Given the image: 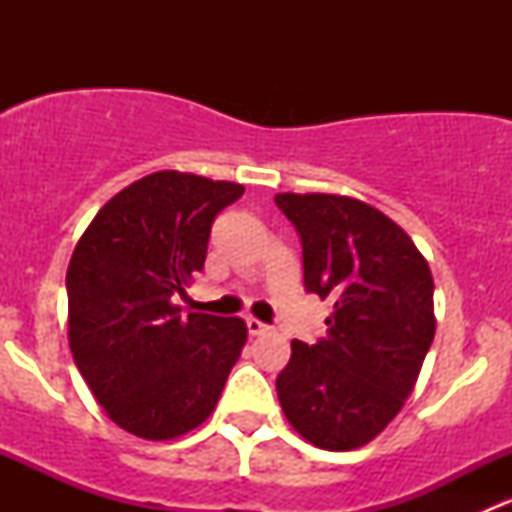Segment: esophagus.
Returning <instances> with one entry per match:
<instances>
[{
	"label": "esophagus",
	"instance_id": "obj_1",
	"mask_svg": "<svg viewBox=\"0 0 512 512\" xmlns=\"http://www.w3.org/2000/svg\"><path fill=\"white\" fill-rule=\"evenodd\" d=\"M247 332L252 334V337H262V334L270 332V327H267L265 322H260V319L255 317H247Z\"/></svg>",
	"mask_w": 512,
	"mask_h": 512
}]
</instances>
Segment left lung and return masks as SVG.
Here are the masks:
<instances>
[{"instance_id":"1","label":"left lung","mask_w":512,"mask_h":512,"mask_svg":"<svg viewBox=\"0 0 512 512\" xmlns=\"http://www.w3.org/2000/svg\"><path fill=\"white\" fill-rule=\"evenodd\" d=\"M275 203L302 237L304 287L334 302L327 339L292 342L277 396L304 441L354 451L414 391L436 334L431 267L404 227L364 200L280 193Z\"/></svg>"}]
</instances>
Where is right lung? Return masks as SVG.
Returning <instances> with one entry per match:
<instances>
[{"label":"right lung","instance_id":"right-lung-1","mask_svg":"<svg viewBox=\"0 0 512 512\" xmlns=\"http://www.w3.org/2000/svg\"><path fill=\"white\" fill-rule=\"evenodd\" d=\"M240 183L158 170L113 195L79 237L66 270L69 347L91 394L123 431L170 441L218 406L247 342L240 317L190 312L215 215Z\"/></svg>","mask_w":512,"mask_h":512}]
</instances>
